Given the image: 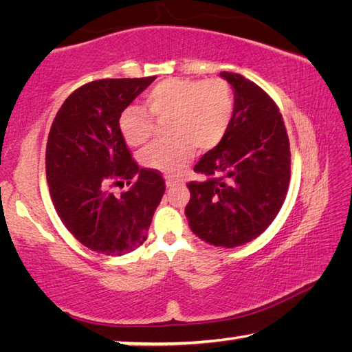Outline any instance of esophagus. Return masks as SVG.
<instances>
[{"label": "esophagus", "instance_id": "1", "mask_svg": "<svg viewBox=\"0 0 352 352\" xmlns=\"http://www.w3.org/2000/svg\"><path fill=\"white\" fill-rule=\"evenodd\" d=\"M166 184H168V186H175V184H183V182L182 180H177V178L166 177Z\"/></svg>", "mask_w": 352, "mask_h": 352}]
</instances>
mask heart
<instances>
[{"label": "heart", "mask_w": 352, "mask_h": 352, "mask_svg": "<svg viewBox=\"0 0 352 352\" xmlns=\"http://www.w3.org/2000/svg\"><path fill=\"white\" fill-rule=\"evenodd\" d=\"M146 108L129 105L119 116L118 126L129 146L138 147L152 138L157 122L168 124L172 136L155 142L142 153L147 168L178 174L192 157L194 146L200 151L216 147L228 132L234 115V94L222 79H166L146 96ZM154 117L152 118L151 116Z\"/></svg>", "instance_id": "b5f03b06"}]
</instances>
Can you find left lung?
I'll return each mask as SVG.
<instances>
[{"mask_svg":"<svg viewBox=\"0 0 352 352\" xmlns=\"http://www.w3.org/2000/svg\"><path fill=\"white\" fill-rule=\"evenodd\" d=\"M233 87L234 115L228 132L194 170L188 183L190 230L211 245L234 248L269 228L281 210L290 182V144L281 113L254 82L222 71Z\"/></svg>","mask_w":352,"mask_h":352,"instance_id":"1","label":"left lung"}]
</instances>
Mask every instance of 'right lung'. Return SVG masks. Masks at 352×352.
<instances>
[{
  "label": "right lung",
  "mask_w": 352,
  "mask_h": 352,
  "mask_svg": "<svg viewBox=\"0 0 352 352\" xmlns=\"http://www.w3.org/2000/svg\"><path fill=\"white\" fill-rule=\"evenodd\" d=\"M157 77L102 79L77 88L52 122L46 180L58 217L82 245L122 256L144 243L166 184L140 169L119 132V116ZM133 183L115 196L113 184Z\"/></svg>",
  "instance_id": "right-lung-1"
}]
</instances>
